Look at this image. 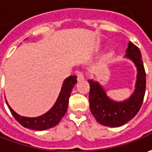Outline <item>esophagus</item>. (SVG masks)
<instances>
[{
    "label": "esophagus",
    "instance_id": "obj_1",
    "mask_svg": "<svg viewBox=\"0 0 152 152\" xmlns=\"http://www.w3.org/2000/svg\"><path fill=\"white\" fill-rule=\"evenodd\" d=\"M77 80L79 81H82V80H84L85 79V76H84V73L83 72H81V71H78L77 72Z\"/></svg>",
    "mask_w": 152,
    "mask_h": 152
}]
</instances>
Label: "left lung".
Wrapping results in <instances>:
<instances>
[{
	"label": "left lung",
	"mask_w": 152,
	"mask_h": 152,
	"mask_svg": "<svg viewBox=\"0 0 152 152\" xmlns=\"http://www.w3.org/2000/svg\"><path fill=\"white\" fill-rule=\"evenodd\" d=\"M125 57L132 60L137 68V80L133 94L123 102H116L107 97L102 86L93 80L90 85L89 103L92 115L99 124L108 127H119L133 118L142 105L145 92V71L139 48L129 42Z\"/></svg>",
	"instance_id": "8db88e82"
}]
</instances>
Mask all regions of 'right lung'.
<instances>
[{
	"label": "right lung",
	"mask_w": 152,
	"mask_h": 152,
	"mask_svg": "<svg viewBox=\"0 0 152 152\" xmlns=\"http://www.w3.org/2000/svg\"><path fill=\"white\" fill-rule=\"evenodd\" d=\"M76 79V76H71L66 78L63 82L60 95L57 98L55 105L50 111L36 118H27L20 116L9 106L7 102H6L15 119L25 128L35 130H45L47 129L52 128L60 123L61 118H63V116L67 111L69 97L71 96V92L73 87L77 81Z\"/></svg>",
	"instance_id": "obj_1"
}]
</instances>
